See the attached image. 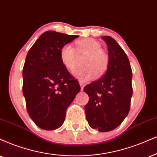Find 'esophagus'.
<instances>
[{
  "label": "esophagus",
  "mask_w": 157,
  "mask_h": 157,
  "mask_svg": "<svg viewBox=\"0 0 157 157\" xmlns=\"http://www.w3.org/2000/svg\"><path fill=\"white\" fill-rule=\"evenodd\" d=\"M79 83H80V88H81V90H83V88H84L85 84H84V83H83V82H81V81H80V82H79Z\"/></svg>",
  "instance_id": "obj_1"
}]
</instances>
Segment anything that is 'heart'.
I'll return each mask as SVG.
<instances>
[{"label": "heart", "instance_id": "b5f03b06", "mask_svg": "<svg viewBox=\"0 0 157 157\" xmlns=\"http://www.w3.org/2000/svg\"><path fill=\"white\" fill-rule=\"evenodd\" d=\"M76 51L79 55H85L82 68L77 69L73 75L81 82L91 80L96 76H101L106 72L109 56L101 48V43L93 38H85L76 42ZM77 53L72 45L66 44L61 48L60 59L67 69L72 70L76 67Z\"/></svg>", "mask_w": 157, "mask_h": 157}]
</instances>
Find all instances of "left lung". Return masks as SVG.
Masks as SVG:
<instances>
[{
    "label": "left lung",
    "instance_id": "left-lung-1",
    "mask_svg": "<svg viewBox=\"0 0 157 157\" xmlns=\"http://www.w3.org/2000/svg\"><path fill=\"white\" fill-rule=\"evenodd\" d=\"M102 39L108 48L109 64L102 77L84 88L89 96L85 112L91 128L109 132L117 128L130 111L132 74L128 56L117 42L110 36Z\"/></svg>",
    "mask_w": 157,
    "mask_h": 157
}]
</instances>
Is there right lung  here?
I'll return each instance as SVG.
<instances>
[{"instance_id":"obj_1","label":"right lung","mask_w":157,"mask_h":157,"mask_svg":"<svg viewBox=\"0 0 157 157\" xmlns=\"http://www.w3.org/2000/svg\"><path fill=\"white\" fill-rule=\"evenodd\" d=\"M78 37L47 31L27 53L22 71L23 95L29 117L43 130L62 125L67 109L80 90L60 59L62 46Z\"/></svg>"}]
</instances>
